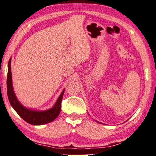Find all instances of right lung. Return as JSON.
<instances>
[{"instance_id":"obj_1","label":"right lung","mask_w":156,"mask_h":156,"mask_svg":"<svg viewBox=\"0 0 156 156\" xmlns=\"http://www.w3.org/2000/svg\"><path fill=\"white\" fill-rule=\"evenodd\" d=\"M8 77H7V94L8 100L13 107L22 119L32 125H42L54 121L58 117L61 112V101L64 93V90L59 96L56 102L52 108L46 111H34L27 109L23 106L17 100L13 91L12 85L11 74V59L8 61Z\"/></svg>"}]
</instances>
